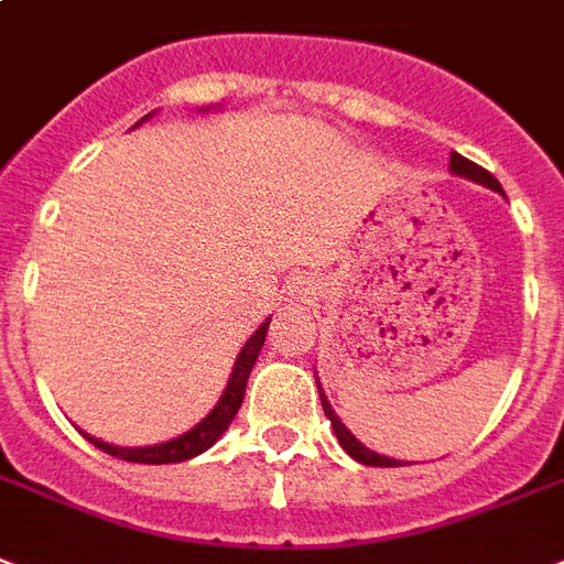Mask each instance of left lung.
<instances>
[{"mask_svg":"<svg viewBox=\"0 0 564 564\" xmlns=\"http://www.w3.org/2000/svg\"><path fill=\"white\" fill-rule=\"evenodd\" d=\"M452 171H455L457 176L473 178V182H480V185L492 187V191H498V194H501V185H498V178L492 176L489 171H484L480 164L464 159L460 153H452ZM318 393H322V388H318ZM322 405H324V414L329 416V425H333V432H336L338 443H341V448H345L347 455L354 457V460H359V464H365V466H400V460H393V457H386V455H377V452H370L368 446H361L354 434L347 432L345 423L338 420L336 411L329 409V402H327V397H324V393H322Z\"/></svg>","mask_w":564,"mask_h":564,"instance_id":"8db88e82","label":"left lung"}]
</instances>
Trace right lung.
<instances>
[{"label": "right lung", "instance_id": "right-lung-1", "mask_svg": "<svg viewBox=\"0 0 564 564\" xmlns=\"http://www.w3.org/2000/svg\"><path fill=\"white\" fill-rule=\"evenodd\" d=\"M267 329H269V322L263 324V327H260L249 341H246L242 354L237 356L235 373H231V379H228L226 393H223V400L217 402V409L210 411L203 423L194 425L191 432L182 434V437L159 443V446H144V448L109 446V443L95 441V437H89V434H86V441H89L91 446H98L100 452H107V455L112 457H121V460H130V464H178V460H187V457L203 455L205 448H210L219 437H223V432H226L228 425H231V420H235L237 411H240L242 397H246V382H249L251 368H254V361H258L263 338H267Z\"/></svg>", "mask_w": 564, "mask_h": 564}]
</instances>
